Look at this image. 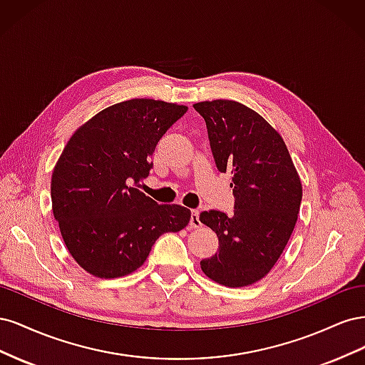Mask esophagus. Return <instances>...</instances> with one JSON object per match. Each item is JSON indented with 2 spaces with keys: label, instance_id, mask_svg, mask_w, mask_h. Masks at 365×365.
I'll return each mask as SVG.
<instances>
[{
  "label": "esophagus",
  "instance_id": "obj_1",
  "mask_svg": "<svg viewBox=\"0 0 365 365\" xmlns=\"http://www.w3.org/2000/svg\"><path fill=\"white\" fill-rule=\"evenodd\" d=\"M202 224L200 220V212L197 210H192V216H190V227L192 228H200Z\"/></svg>",
  "mask_w": 365,
  "mask_h": 365
}]
</instances>
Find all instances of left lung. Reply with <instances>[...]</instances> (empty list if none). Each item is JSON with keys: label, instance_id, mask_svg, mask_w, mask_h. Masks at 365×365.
Here are the masks:
<instances>
[{"label": "left lung", "instance_id": "1", "mask_svg": "<svg viewBox=\"0 0 365 365\" xmlns=\"http://www.w3.org/2000/svg\"><path fill=\"white\" fill-rule=\"evenodd\" d=\"M207 125L219 172L233 175L235 213L202 212L219 252L201 262L213 282L242 288L259 282L282 256L302 204V181L283 138L267 120L235 101L195 103Z\"/></svg>", "mask_w": 365, "mask_h": 365}]
</instances>
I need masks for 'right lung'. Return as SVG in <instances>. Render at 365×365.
Masks as SVG:
<instances>
[{"label":"right lung","instance_id":"1","mask_svg":"<svg viewBox=\"0 0 365 365\" xmlns=\"http://www.w3.org/2000/svg\"><path fill=\"white\" fill-rule=\"evenodd\" d=\"M187 106L132 98L77 129L51 175V205L73 259L98 279L123 277L146 262L155 240L187 227L190 210L140 192L160 138Z\"/></svg>","mask_w":365,"mask_h":365}]
</instances>
